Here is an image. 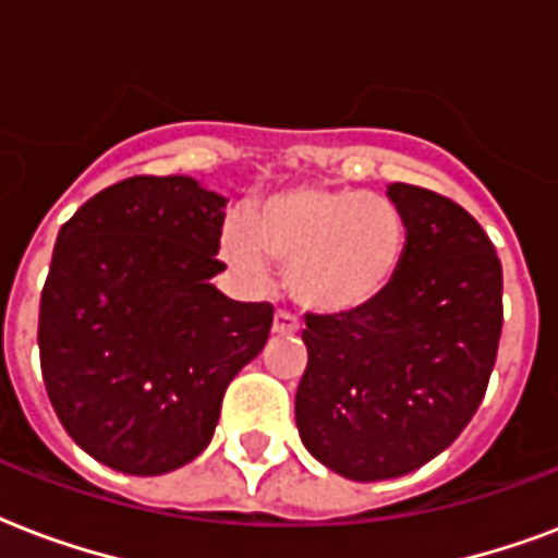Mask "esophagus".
Wrapping results in <instances>:
<instances>
[{
  "label": "esophagus",
  "instance_id": "34e87169",
  "mask_svg": "<svg viewBox=\"0 0 558 558\" xmlns=\"http://www.w3.org/2000/svg\"><path fill=\"white\" fill-rule=\"evenodd\" d=\"M274 331L276 335H293V331H300V319L293 317L291 311H276Z\"/></svg>",
  "mask_w": 558,
  "mask_h": 558
}]
</instances>
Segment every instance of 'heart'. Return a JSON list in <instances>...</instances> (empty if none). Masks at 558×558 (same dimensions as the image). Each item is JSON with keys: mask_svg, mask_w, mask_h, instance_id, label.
<instances>
[{"mask_svg": "<svg viewBox=\"0 0 558 558\" xmlns=\"http://www.w3.org/2000/svg\"><path fill=\"white\" fill-rule=\"evenodd\" d=\"M220 250L247 282L265 284L270 262L288 267V291L305 308L349 314L373 305L399 274L408 223L399 206L357 189L300 185L230 220Z\"/></svg>", "mask_w": 558, "mask_h": 558, "instance_id": "obj_1", "label": "heart"}]
</instances>
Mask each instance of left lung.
<instances>
[{
    "label": "left lung",
    "instance_id": "obj_1",
    "mask_svg": "<svg viewBox=\"0 0 558 558\" xmlns=\"http://www.w3.org/2000/svg\"><path fill=\"white\" fill-rule=\"evenodd\" d=\"M387 194L408 223L399 274L366 308L305 314L296 387L302 445L361 483L416 472L463 434L504 326V270L481 223L418 185Z\"/></svg>",
    "mask_w": 558,
    "mask_h": 558
}]
</instances>
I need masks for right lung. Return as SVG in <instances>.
I'll use <instances>...</instances> for the list:
<instances>
[{
    "label": "right lung",
    "mask_w": 558,
    "mask_h": 558,
    "mask_svg": "<svg viewBox=\"0 0 558 558\" xmlns=\"http://www.w3.org/2000/svg\"><path fill=\"white\" fill-rule=\"evenodd\" d=\"M227 197L192 177H128L60 227L40 296V366L60 425L116 472H174L211 442L274 305L209 282Z\"/></svg>",
    "instance_id": "add662e5"
}]
</instances>
